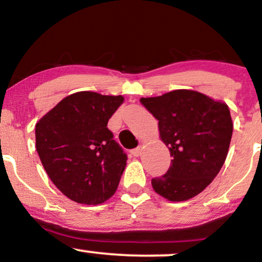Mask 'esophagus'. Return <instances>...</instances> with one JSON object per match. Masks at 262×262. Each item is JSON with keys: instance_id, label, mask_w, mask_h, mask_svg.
Segmentation results:
<instances>
[{"instance_id": "1", "label": "esophagus", "mask_w": 262, "mask_h": 262, "mask_svg": "<svg viewBox=\"0 0 262 262\" xmlns=\"http://www.w3.org/2000/svg\"><path fill=\"white\" fill-rule=\"evenodd\" d=\"M130 154L133 155V156H135V158H138V156L141 154V148H140V146H138V148H135V149L132 150Z\"/></svg>"}]
</instances>
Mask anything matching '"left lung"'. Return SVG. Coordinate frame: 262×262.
Here are the masks:
<instances>
[{"label":"left lung","instance_id":"1","mask_svg":"<svg viewBox=\"0 0 262 262\" xmlns=\"http://www.w3.org/2000/svg\"><path fill=\"white\" fill-rule=\"evenodd\" d=\"M159 121L161 140L172 156L165 175L151 180L156 193L172 202L197 196L213 181L229 150L233 122L223 102L191 90L140 98Z\"/></svg>","mask_w":262,"mask_h":262}]
</instances>
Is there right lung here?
Wrapping results in <instances>:
<instances>
[{
	"label": "right lung",
	"mask_w": 262,
	"mask_h": 262,
	"mask_svg": "<svg viewBox=\"0 0 262 262\" xmlns=\"http://www.w3.org/2000/svg\"><path fill=\"white\" fill-rule=\"evenodd\" d=\"M122 102V96L76 92L35 125V148L48 176L75 202L103 203L118 187L128 158L107 123Z\"/></svg>",
	"instance_id": "right-lung-1"
}]
</instances>
